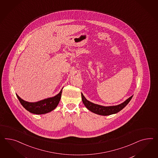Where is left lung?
I'll return each mask as SVG.
<instances>
[{
	"label": "left lung",
	"mask_w": 158,
	"mask_h": 158,
	"mask_svg": "<svg viewBox=\"0 0 158 158\" xmlns=\"http://www.w3.org/2000/svg\"><path fill=\"white\" fill-rule=\"evenodd\" d=\"M81 95L82 102L86 107V108L94 113L101 115H111L119 112L128 105V103L130 102L133 97V95L131 96V97L128 98L125 101H124V102L118 105L104 106L91 102L85 97L83 94L81 93Z\"/></svg>",
	"instance_id": "left-lung-1"
}]
</instances>
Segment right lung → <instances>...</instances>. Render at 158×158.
I'll return each mask as SVG.
<instances>
[{"label": "right lung", "instance_id": "add662e5", "mask_svg": "<svg viewBox=\"0 0 158 158\" xmlns=\"http://www.w3.org/2000/svg\"><path fill=\"white\" fill-rule=\"evenodd\" d=\"M62 89L55 97L47 98L36 102H29L23 100L17 94V97L23 107L27 111L35 114H44L53 110L60 102Z\"/></svg>", "mask_w": 158, "mask_h": 158}]
</instances>
